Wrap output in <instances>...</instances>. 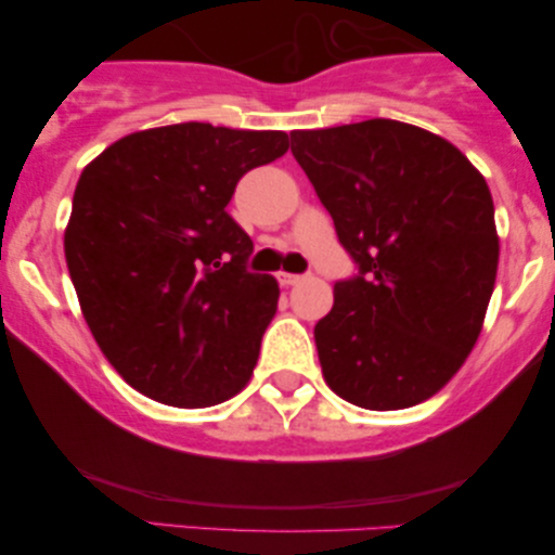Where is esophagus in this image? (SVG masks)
Masks as SVG:
<instances>
[{
    "instance_id": "1",
    "label": "esophagus",
    "mask_w": 555,
    "mask_h": 555,
    "mask_svg": "<svg viewBox=\"0 0 555 555\" xmlns=\"http://www.w3.org/2000/svg\"><path fill=\"white\" fill-rule=\"evenodd\" d=\"M278 280H280V285H295L300 280V275H295V272H278Z\"/></svg>"
}]
</instances>
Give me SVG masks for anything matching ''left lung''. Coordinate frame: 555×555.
Listing matches in <instances>:
<instances>
[{"label": "left lung", "instance_id": "left-lung-1", "mask_svg": "<svg viewBox=\"0 0 555 555\" xmlns=\"http://www.w3.org/2000/svg\"><path fill=\"white\" fill-rule=\"evenodd\" d=\"M291 151L356 262L313 331L325 382L374 412L420 404L482 331L500 255L488 181L450 141L391 118L293 131Z\"/></svg>", "mask_w": 555, "mask_h": 555}]
</instances>
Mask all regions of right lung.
I'll return each mask as SVG.
<instances>
[{
	"label": "right lung",
	"instance_id": "obj_1",
	"mask_svg": "<svg viewBox=\"0 0 555 555\" xmlns=\"http://www.w3.org/2000/svg\"><path fill=\"white\" fill-rule=\"evenodd\" d=\"M287 146L285 131L189 120L126 135L82 169L67 270L90 333L135 391L204 409L247 386L280 287L247 270L253 240L227 204Z\"/></svg>",
	"mask_w": 555,
	"mask_h": 555
}]
</instances>
